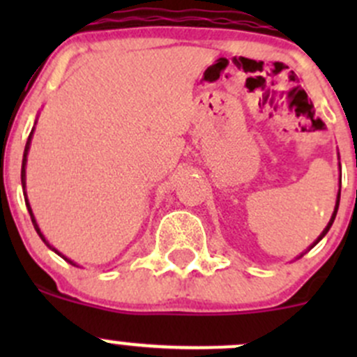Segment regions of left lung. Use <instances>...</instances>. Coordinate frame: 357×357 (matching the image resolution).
I'll list each match as a JSON object with an SVG mask.
<instances>
[{
	"label": "left lung",
	"mask_w": 357,
	"mask_h": 357,
	"mask_svg": "<svg viewBox=\"0 0 357 357\" xmlns=\"http://www.w3.org/2000/svg\"><path fill=\"white\" fill-rule=\"evenodd\" d=\"M338 165H340V164H338ZM338 204H340V190H338V193H337V202H335V208H333V214H332V218H330L328 225H326V228H325V229H323V231H321V235H319V236H318V238H316V240H314V242H312V245H311V247H309V248H307V250H311V248H312V247H314V245H316V243H318V242H319V240H321V238H323V236H325V235H326V233H328V229H330V228H332V225H333V221H335V215H337V211H338ZM307 250H305V252H307ZM305 252H302V254H301V255H297V259H301V257H302V255H304V254H305Z\"/></svg>",
	"instance_id": "8db88e82"
}]
</instances>
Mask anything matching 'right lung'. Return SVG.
Returning a JSON list of instances; mask_svg holds the SVG:
<instances>
[{
  "mask_svg": "<svg viewBox=\"0 0 357 357\" xmlns=\"http://www.w3.org/2000/svg\"><path fill=\"white\" fill-rule=\"evenodd\" d=\"M36 122H38V119H36ZM36 122H34V128H32V131H31V135H29V138H27V143H25V150H24V158H22V172H20V178H22V188H24V199H25V205H27V211H29V214H31V219H32V225H34V229L36 231H38V235H39V238L43 240V242L46 243V245H48L50 248H52L53 252H55V254H59L60 257L62 259H66V261L68 262V264H72V266H77L75 264L74 261H72V259H68V257H66V255L62 254V252H59L56 250L55 247L53 245H50V242L48 240L45 238V235H43L41 233V229H39V225H38V221H36V218H34V214H32V208H31V204H29V199H27V192H25V167H27V155H29V150H31V142H32V135H34V129H36ZM79 268V266H77Z\"/></svg>",
  "mask_w": 357,
  "mask_h": 357,
  "instance_id": "1",
  "label": "right lung"
}]
</instances>
